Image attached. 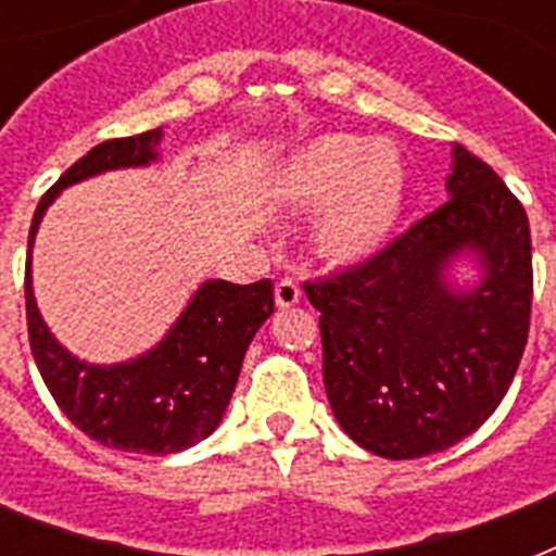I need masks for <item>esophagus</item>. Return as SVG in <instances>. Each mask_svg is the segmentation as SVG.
<instances>
[{
    "mask_svg": "<svg viewBox=\"0 0 556 556\" xmlns=\"http://www.w3.org/2000/svg\"><path fill=\"white\" fill-rule=\"evenodd\" d=\"M300 296H303V291L294 279H279L277 288H274V300H277L279 308H291V305L300 303Z\"/></svg>",
    "mask_w": 556,
    "mask_h": 556,
    "instance_id": "obj_1",
    "label": "esophagus"
}]
</instances>
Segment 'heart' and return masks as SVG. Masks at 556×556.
Masks as SVG:
<instances>
[{"label":"heart","mask_w":556,"mask_h":556,"mask_svg":"<svg viewBox=\"0 0 556 556\" xmlns=\"http://www.w3.org/2000/svg\"><path fill=\"white\" fill-rule=\"evenodd\" d=\"M274 199L291 210L326 204L317 222V251L331 265H357L389 242L404 213L406 167L387 141L323 135L279 167Z\"/></svg>","instance_id":"1"}]
</instances>
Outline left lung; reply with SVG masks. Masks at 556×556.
<instances>
[{
    "instance_id": "1",
    "label": "left lung",
    "mask_w": 556,
    "mask_h": 556,
    "mask_svg": "<svg viewBox=\"0 0 556 556\" xmlns=\"http://www.w3.org/2000/svg\"><path fill=\"white\" fill-rule=\"evenodd\" d=\"M447 204L338 277L305 282L320 312L323 383L349 439L421 458L479 430L508 392L531 323V230L517 195L453 147ZM473 261V283H456Z\"/></svg>"
}]
</instances>
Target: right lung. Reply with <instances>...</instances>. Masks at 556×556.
<instances>
[{"mask_svg":"<svg viewBox=\"0 0 556 556\" xmlns=\"http://www.w3.org/2000/svg\"><path fill=\"white\" fill-rule=\"evenodd\" d=\"M164 129L98 143L39 199L28 233L25 314L37 369L65 418L103 447L169 456L199 444L222 424L233 395L244 352L274 314V286L260 279L233 286L207 279L187 300L164 338L121 364H89L74 357L42 320L30 282V248L39 222L65 187L112 169L150 167L161 159Z\"/></svg>","mask_w":556,"mask_h":556,"instance_id":"1","label":"right lung"}]
</instances>
